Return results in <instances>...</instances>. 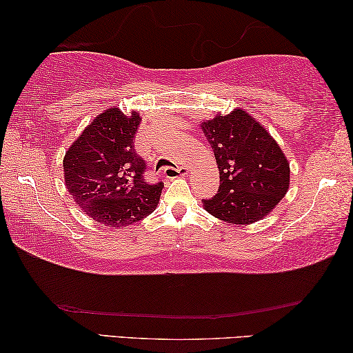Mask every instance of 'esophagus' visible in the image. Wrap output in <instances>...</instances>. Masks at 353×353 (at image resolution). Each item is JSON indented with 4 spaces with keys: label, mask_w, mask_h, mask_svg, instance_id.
<instances>
[{
    "label": "esophagus",
    "mask_w": 353,
    "mask_h": 353,
    "mask_svg": "<svg viewBox=\"0 0 353 353\" xmlns=\"http://www.w3.org/2000/svg\"><path fill=\"white\" fill-rule=\"evenodd\" d=\"M188 167H176V169H173V167H165V169L163 170V175L165 178H175V175H180V176H184L188 175Z\"/></svg>",
    "instance_id": "1"
}]
</instances>
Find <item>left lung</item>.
<instances>
[{"mask_svg": "<svg viewBox=\"0 0 353 353\" xmlns=\"http://www.w3.org/2000/svg\"><path fill=\"white\" fill-rule=\"evenodd\" d=\"M214 152L221 186L203 200L223 222L244 225L268 216L290 188V163L263 125L244 109L201 123Z\"/></svg>", "mask_w": 353, "mask_h": 353, "instance_id": "1", "label": "left lung"}]
</instances>
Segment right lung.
Returning a JSON list of instances; mask_svg holds the SVG:
<instances>
[{"label":"right lung","instance_id":"obj_1","mask_svg":"<svg viewBox=\"0 0 353 353\" xmlns=\"http://www.w3.org/2000/svg\"><path fill=\"white\" fill-rule=\"evenodd\" d=\"M137 112L111 108L95 117L63 158L68 192L94 221L128 227L154 211L163 181L143 178L147 163L134 150Z\"/></svg>","mask_w":353,"mask_h":353}]
</instances>
